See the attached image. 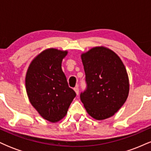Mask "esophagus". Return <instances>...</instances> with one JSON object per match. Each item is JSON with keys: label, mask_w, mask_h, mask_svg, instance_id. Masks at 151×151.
<instances>
[{"label": "esophagus", "mask_w": 151, "mask_h": 151, "mask_svg": "<svg viewBox=\"0 0 151 151\" xmlns=\"http://www.w3.org/2000/svg\"><path fill=\"white\" fill-rule=\"evenodd\" d=\"M74 91H75L76 94L77 95L79 94V87H78V86H75V87L74 88Z\"/></svg>", "instance_id": "obj_1"}]
</instances>
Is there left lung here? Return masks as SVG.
Segmentation results:
<instances>
[{
    "instance_id": "left-lung-1",
    "label": "left lung",
    "mask_w": 151,
    "mask_h": 151,
    "mask_svg": "<svg viewBox=\"0 0 151 151\" xmlns=\"http://www.w3.org/2000/svg\"><path fill=\"white\" fill-rule=\"evenodd\" d=\"M87 88L81 93L86 112L96 120L114 116L129 93V79L121 58L105 47H95L81 55Z\"/></svg>"
}]
</instances>
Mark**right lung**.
I'll use <instances>...</instances> for the list:
<instances>
[{
    "label": "right lung",
    "mask_w": 151,
    "mask_h": 151,
    "mask_svg": "<svg viewBox=\"0 0 151 151\" xmlns=\"http://www.w3.org/2000/svg\"><path fill=\"white\" fill-rule=\"evenodd\" d=\"M67 53L55 48L45 50L32 60L26 73V91L31 104L52 123L65 116L76 96L62 70V60Z\"/></svg>",
    "instance_id": "obj_1"
}]
</instances>
